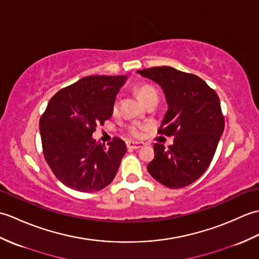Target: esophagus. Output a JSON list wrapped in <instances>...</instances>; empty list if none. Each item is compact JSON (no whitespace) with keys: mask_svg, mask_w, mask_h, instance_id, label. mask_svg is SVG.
I'll list each match as a JSON object with an SVG mask.
<instances>
[{"mask_svg":"<svg viewBox=\"0 0 259 259\" xmlns=\"http://www.w3.org/2000/svg\"><path fill=\"white\" fill-rule=\"evenodd\" d=\"M125 146L128 149H140V148L144 146V144H141V142H134V141H126L125 142Z\"/></svg>","mask_w":259,"mask_h":259,"instance_id":"34e87169","label":"esophagus"}]
</instances>
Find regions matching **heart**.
I'll list each match as a JSON object with an SVG mask.
<instances>
[{"label": "heart", "mask_w": 259, "mask_h": 259, "mask_svg": "<svg viewBox=\"0 0 259 259\" xmlns=\"http://www.w3.org/2000/svg\"><path fill=\"white\" fill-rule=\"evenodd\" d=\"M134 90L136 92V95L138 96L139 100L144 104L147 101H149L150 99L158 98L157 90L152 85H150V84L137 85ZM112 112H113V114H115V113L118 112V102H114L113 103ZM144 129H145V125L144 124L134 122V123L129 124V126H128V135L131 136V137H134V138H140L141 133H142V130H144Z\"/></svg>", "instance_id": "b5f03b06"}]
</instances>
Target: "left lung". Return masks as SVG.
<instances>
[{
	"instance_id": "1",
	"label": "left lung",
	"mask_w": 259,
	"mask_h": 259,
	"mask_svg": "<svg viewBox=\"0 0 259 259\" xmlns=\"http://www.w3.org/2000/svg\"><path fill=\"white\" fill-rule=\"evenodd\" d=\"M138 72L162 88L168 103L159 135L174 136V145H153L155 158L149 174L168 188H183L201 177L210 164L225 128L217 93L192 73L171 67Z\"/></svg>"
}]
</instances>
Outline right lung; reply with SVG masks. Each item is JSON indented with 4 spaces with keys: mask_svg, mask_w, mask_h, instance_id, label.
<instances>
[{
    "mask_svg": "<svg viewBox=\"0 0 259 259\" xmlns=\"http://www.w3.org/2000/svg\"><path fill=\"white\" fill-rule=\"evenodd\" d=\"M123 75H91L63 88L40 118L42 150L54 176L69 188L95 192L114 179L124 156L123 140L96 142L97 126L111 118Z\"/></svg>",
    "mask_w": 259,
    "mask_h": 259,
    "instance_id": "add662e5",
    "label": "right lung"
}]
</instances>
